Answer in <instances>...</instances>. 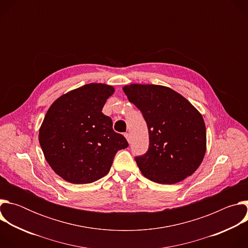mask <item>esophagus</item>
I'll list each match as a JSON object with an SVG mask.
<instances>
[{"mask_svg":"<svg viewBox=\"0 0 248 248\" xmlns=\"http://www.w3.org/2000/svg\"><path fill=\"white\" fill-rule=\"evenodd\" d=\"M124 136H125L126 140L128 141V143H130V134H129L128 132H125V133H124Z\"/></svg>","mask_w":248,"mask_h":248,"instance_id":"1","label":"esophagus"}]
</instances>
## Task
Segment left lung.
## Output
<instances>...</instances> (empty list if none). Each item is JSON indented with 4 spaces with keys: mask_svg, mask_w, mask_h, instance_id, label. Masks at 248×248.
I'll use <instances>...</instances> for the list:
<instances>
[{
    "mask_svg": "<svg viewBox=\"0 0 248 248\" xmlns=\"http://www.w3.org/2000/svg\"><path fill=\"white\" fill-rule=\"evenodd\" d=\"M142 113L149 131V148L134 159L150 181L173 185L191 175L206 152V127L201 114L181 94L154 84L123 87Z\"/></svg>",
    "mask_w": 248,
    "mask_h": 248,
    "instance_id": "1",
    "label": "left lung"
}]
</instances>
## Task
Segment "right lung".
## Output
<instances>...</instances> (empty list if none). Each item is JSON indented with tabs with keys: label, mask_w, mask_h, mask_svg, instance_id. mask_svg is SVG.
I'll list each match as a JSON object with an SVG mask.
<instances>
[{
	"label": "right lung",
	"mask_w": 248,
	"mask_h": 248,
	"mask_svg": "<svg viewBox=\"0 0 248 248\" xmlns=\"http://www.w3.org/2000/svg\"><path fill=\"white\" fill-rule=\"evenodd\" d=\"M114 92L113 86L89 83L62 95L49 108L39 142L46 161L64 181L83 185L102 179L117 152L128 146L102 113Z\"/></svg>",
	"instance_id": "add662e5"
}]
</instances>
